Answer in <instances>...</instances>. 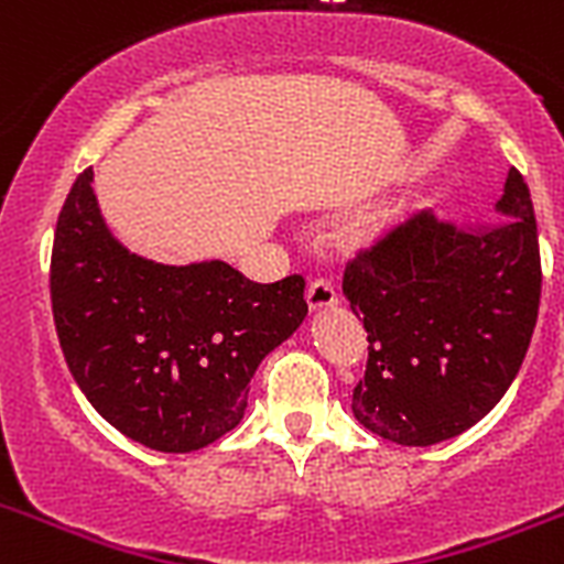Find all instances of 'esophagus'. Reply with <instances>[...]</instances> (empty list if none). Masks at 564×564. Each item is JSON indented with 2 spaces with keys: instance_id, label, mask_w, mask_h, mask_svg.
Listing matches in <instances>:
<instances>
[{
  "instance_id": "1",
  "label": "esophagus",
  "mask_w": 564,
  "mask_h": 564,
  "mask_svg": "<svg viewBox=\"0 0 564 564\" xmlns=\"http://www.w3.org/2000/svg\"><path fill=\"white\" fill-rule=\"evenodd\" d=\"M336 305H338V293L327 279H316V282H311V288H307V307H311V313H322L327 311V307H336Z\"/></svg>"
}]
</instances>
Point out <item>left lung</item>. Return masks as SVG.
<instances>
[{"instance_id": "left-lung-1", "label": "left lung", "mask_w": 564, "mask_h": 564, "mask_svg": "<svg viewBox=\"0 0 564 564\" xmlns=\"http://www.w3.org/2000/svg\"><path fill=\"white\" fill-rule=\"evenodd\" d=\"M495 212L468 231L417 212L347 262L344 296L370 341L352 415L383 441L457 437L520 372L542 268L534 203L517 169Z\"/></svg>"}]
</instances>
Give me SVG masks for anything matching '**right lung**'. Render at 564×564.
<instances>
[{"instance_id":"1","label":"right lung","mask_w":564,"mask_h":564,"mask_svg":"<svg viewBox=\"0 0 564 564\" xmlns=\"http://www.w3.org/2000/svg\"><path fill=\"white\" fill-rule=\"evenodd\" d=\"M50 299L64 361L98 415L172 455L242 421L257 367L307 316L296 273L257 285L220 259L161 265L129 253L104 223L93 169L58 214Z\"/></svg>"}]
</instances>
